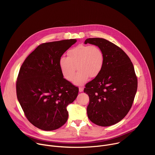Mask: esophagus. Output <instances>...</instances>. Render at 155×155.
Segmentation results:
<instances>
[{
  "mask_svg": "<svg viewBox=\"0 0 155 155\" xmlns=\"http://www.w3.org/2000/svg\"><path fill=\"white\" fill-rule=\"evenodd\" d=\"M83 90H84V87H79V91L80 92H82L83 91Z\"/></svg>",
  "mask_w": 155,
  "mask_h": 155,
  "instance_id": "34e87169",
  "label": "esophagus"
}]
</instances>
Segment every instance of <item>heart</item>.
Instances as JSON below:
<instances>
[{
	"label": "heart",
	"mask_w": 155,
	"mask_h": 155,
	"mask_svg": "<svg viewBox=\"0 0 155 155\" xmlns=\"http://www.w3.org/2000/svg\"><path fill=\"white\" fill-rule=\"evenodd\" d=\"M104 63V53L97 46L78 45L68 51V57L62 56L59 59L61 72L68 81L81 85L89 78L98 76L101 72ZM77 68H76V67ZM77 69L79 72L74 76Z\"/></svg>",
	"instance_id": "b5f03b06"
}]
</instances>
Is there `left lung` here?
Segmentation results:
<instances>
[{"label": "left lung", "mask_w": 155, "mask_h": 155, "mask_svg": "<svg viewBox=\"0 0 155 155\" xmlns=\"http://www.w3.org/2000/svg\"><path fill=\"white\" fill-rule=\"evenodd\" d=\"M84 43L97 46L104 56L101 72L84 89L90 97L87 117L98 126L114 125L125 117L133 104L137 90L134 65L122 49L107 40L89 38Z\"/></svg>", "instance_id": "8db88e82"}]
</instances>
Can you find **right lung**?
Wrapping results in <instances>:
<instances>
[{
  "instance_id": "obj_1",
  "label": "right lung",
  "mask_w": 155,
  "mask_h": 155,
  "mask_svg": "<svg viewBox=\"0 0 155 155\" xmlns=\"http://www.w3.org/2000/svg\"><path fill=\"white\" fill-rule=\"evenodd\" d=\"M76 42L69 39L42 43L21 66L17 98L27 119L38 129L55 130L68 121L67 106L77 97L78 87L64 78L59 59Z\"/></svg>"
}]
</instances>
